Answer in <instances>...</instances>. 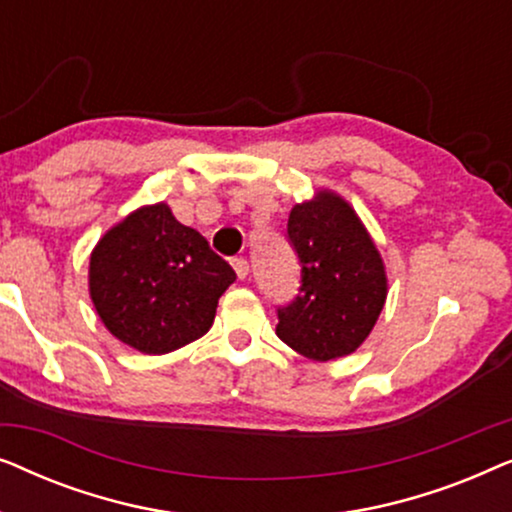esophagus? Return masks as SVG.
<instances>
[{
	"label": "esophagus",
	"mask_w": 512,
	"mask_h": 512,
	"mask_svg": "<svg viewBox=\"0 0 512 512\" xmlns=\"http://www.w3.org/2000/svg\"><path fill=\"white\" fill-rule=\"evenodd\" d=\"M233 268L237 272V277L247 279V275H249V261H247V258H233Z\"/></svg>",
	"instance_id": "esophagus-1"
}]
</instances>
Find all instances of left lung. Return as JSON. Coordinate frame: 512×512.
Here are the masks:
<instances>
[{
	"label": "left lung",
	"instance_id": "left-lung-1",
	"mask_svg": "<svg viewBox=\"0 0 512 512\" xmlns=\"http://www.w3.org/2000/svg\"><path fill=\"white\" fill-rule=\"evenodd\" d=\"M289 240L300 258V293L279 307L277 335L312 361L356 352L387 300V270L373 237L342 195L321 188L293 205Z\"/></svg>",
	"mask_w": 512,
	"mask_h": 512
}]
</instances>
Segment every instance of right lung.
I'll use <instances>...</instances> for the list:
<instances>
[{"instance_id": "add662e5", "label": "right lung", "mask_w": 512, "mask_h": 512, "mask_svg": "<svg viewBox=\"0 0 512 512\" xmlns=\"http://www.w3.org/2000/svg\"><path fill=\"white\" fill-rule=\"evenodd\" d=\"M235 270L170 205H144L111 226L90 254L88 291L107 331L142 354L205 335Z\"/></svg>"}]
</instances>
